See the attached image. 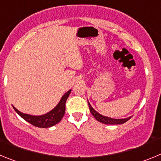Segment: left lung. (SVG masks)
<instances>
[{
	"label": "left lung",
	"instance_id": "left-lung-1",
	"mask_svg": "<svg viewBox=\"0 0 161 161\" xmlns=\"http://www.w3.org/2000/svg\"><path fill=\"white\" fill-rule=\"evenodd\" d=\"M88 105H89L90 111H91V114L96 119V120H98V122H101L103 124H123L124 123H126L127 120H129L131 119V117H128V118L126 119H111L109 117L103 116V115H100L99 113L97 112L95 110L93 109V108L91 107V105L90 104V103L88 102Z\"/></svg>",
	"mask_w": 161,
	"mask_h": 161
}]
</instances>
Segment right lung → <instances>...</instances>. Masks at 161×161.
I'll list each match as a JSON object with an SVG mask.
<instances>
[{
  "label": "right lung",
  "mask_w": 161,
  "mask_h": 161,
  "mask_svg": "<svg viewBox=\"0 0 161 161\" xmlns=\"http://www.w3.org/2000/svg\"><path fill=\"white\" fill-rule=\"evenodd\" d=\"M71 92V90L68 91L63 97L61 98L59 103L56 106L55 108H53L51 111L46 113L43 115H39V116H35V115H27V114H24L19 111L17 108L14 107V109L15 110L16 112L21 117L24 119L25 120H26L27 122L31 124L32 125L35 126L37 127H50L52 126L55 125L61 121V119L64 116L65 111H66V102L67 98L70 95V93Z\"/></svg>",
  "instance_id": "right-lung-1"
}]
</instances>
